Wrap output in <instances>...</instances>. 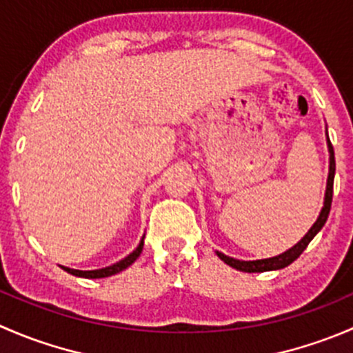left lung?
Masks as SVG:
<instances>
[{
  "mask_svg": "<svg viewBox=\"0 0 353 353\" xmlns=\"http://www.w3.org/2000/svg\"><path fill=\"white\" fill-rule=\"evenodd\" d=\"M328 148H330V174H328V184H326V194H325V206H323L321 213H319L318 220H316L314 225L311 227L307 234L299 241L294 248H290L288 251L282 252V254L275 256V258H268V259H256V261H239V259H234L225 256L223 252H216L219 258L222 259L223 263H227L232 268L239 270V272H245V273H259V272H270V270H280L285 268V266L294 263L299 256L302 254L307 244L314 239L316 234L323 229V225L326 223L331 210V199H333V181H334V152H333V145H331L330 138H328Z\"/></svg>",
  "mask_w": 353,
  "mask_h": 353,
  "instance_id": "obj_1",
  "label": "left lung"
}]
</instances>
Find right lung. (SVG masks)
<instances>
[{"mask_svg":"<svg viewBox=\"0 0 353 353\" xmlns=\"http://www.w3.org/2000/svg\"><path fill=\"white\" fill-rule=\"evenodd\" d=\"M141 249H143V239H141V243L138 244V248L134 249V251L131 252L130 256H126V258H124V259H121V261L116 263V265L108 266V268L92 270V272H81V270H73V268H65V270H66L68 273H71V275L83 276V279H105V276L116 275V273L123 272V270L128 268V266H130L131 263L137 261L138 256L141 254Z\"/></svg>","mask_w":353,"mask_h":353,"instance_id":"1","label":"right lung"}]
</instances>
